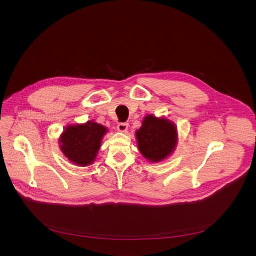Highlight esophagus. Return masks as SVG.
Masks as SVG:
<instances>
[{
  "mask_svg": "<svg viewBox=\"0 0 256 256\" xmlns=\"http://www.w3.org/2000/svg\"><path fill=\"white\" fill-rule=\"evenodd\" d=\"M128 124H126V122H120L118 124V132H124L128 130Z\"/></svg>",
  "mask_w": 256,
  "mask_h": 256,
  "instance_id": "34e87169",
  "label": "esophagus"
}]
</instances>
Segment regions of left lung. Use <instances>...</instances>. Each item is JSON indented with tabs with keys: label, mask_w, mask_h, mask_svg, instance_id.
Returning a JSON list of instances; mask_svg holds the SVG:
<instances>
[{
	"label": "left lung",
	"mask_w": 256,
	"mask_h": 256,
	"mask_svg": "<svg viewBox=\"0 0 256 256\" xmlns=\"http://www.w3.org/2000/svg\"><path fill=\"white\" fill-rule=\"evenodd\" d=\"M136 136L142 156L153 162L161 161L170 155L177 142L175 126L168 120L153 116L144 118Z\"/></svg>",
	"instance_id": "1"
}]
</instances>
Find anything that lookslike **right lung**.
I'll return each instance as SVG.
<instances>
[{
  "mask_svg": "<svg viewBox=\"0 0 256 256\" xmlns=\"http://www.w3.org/2000/svg\"><path fill=\"white\" fill-rule=\"evenodd\" d=\"M105 132L106 128L103 126L93 122L70 126L60 138V149L72 163L87 166L95 160Z\"/></svg>",
  "mask_w": 256,
  "mask_h": 256,
  "instance_id": "right-lung-1",
  "label": "right lung"
}]
</instances>
